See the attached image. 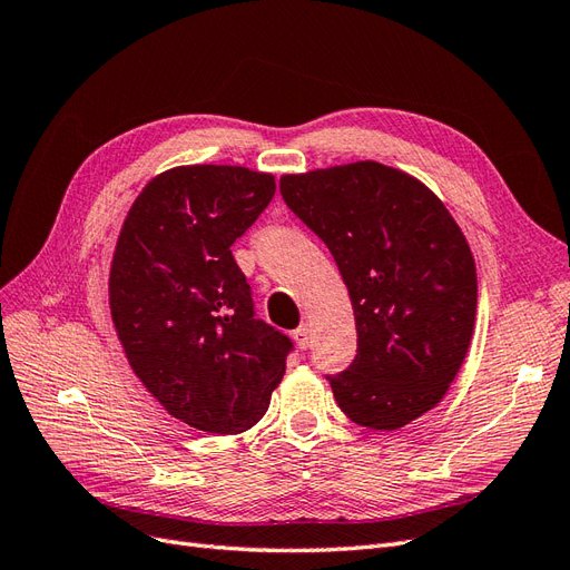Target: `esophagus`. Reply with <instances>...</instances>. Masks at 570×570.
Wrapping results in <instances>:
<instances>
[{"label":"esophagus","instance_id":"esophagus-1","mask_svg":"<svg viewBox=\"0 0 570 570\" xmlns=\"http://www.w3.org/2000/svg\"><path fill=\"white\" fill-rule=\"evenodd\" d=\"M292 335H295V342H297L299 350H308V344H312V325L302 323Z\"/></svg>","mask_w":570,"mask_h":570}]
</instances>
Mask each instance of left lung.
Here are the masks:
<instances>
[{"label": "left lung", "instance_id": "left-lung-1", "mask_svg": "<svg viewBox=\"0 0 570 570\" xmlns=\"http://www.w3.org/2000/svg\"><path fill=\"white\" fill-rule=\"evenodd\" d=\"M281 195L352 297L356 356L325 375L337 406L373 430L423 416L456 377L475 323V264L454 218L423 183L375 161L285 176Z\"/></svg>", "mask_w": 570, "mask_h": 570}]
</instances>
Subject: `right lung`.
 <instances>
[{
    "instance_id": "1",
    "label": "right lung",
    "mask_w": 570,
    "mask_h": 570,
    "mask_svg": "<svg viewBox=\"0 0 570 570\" xmlns=\"http://www.w3.org/2000/svg\"><path fill=\"white\" fill-rule=\"evenodd\" d=\"M275 195L268 174L180 166L135 199L109 275L111 318L135 375L178 421L243 433L264 416L292 340L256 318L230 247Z\"/></svg>"
}]
</instances>
